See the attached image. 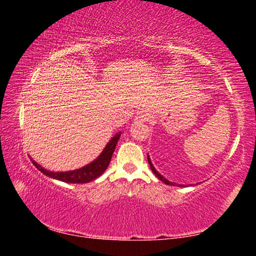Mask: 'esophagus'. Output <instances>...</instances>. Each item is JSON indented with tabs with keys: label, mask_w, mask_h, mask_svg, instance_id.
<instances>
[{
	"label": "esophagus",
	"mask_w": 256,
	"mask_h": 256,
	"mask_svg": "<svg viewBox=\"0 0 256 256\" xmlns=\"http://www.w3.org/2000/svg\"><path fill=\"white\" fill-rule=\"evenodd\" d=\"M150 120V115L146 114V112H140V114H138L136 116V118H134V123H144L146 122V120Z\"/></svg>",
	"instance_id": "esophagus-1"
}]
</instances>
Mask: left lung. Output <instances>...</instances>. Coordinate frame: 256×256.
<instances>
[{
	"mask_svg": "<svg viewBox=\"0 0 256 256\" xmlns=\"http://www.w3.org/2000/svg\"><path fill=\"white\" fill-rule=\"evenodd\" d=\"M148 162H149V164H150V168H151V170L154 172V174L158 177V178L162 180V182H164V184H167V185H177L176 183H172V182H170V180H167L166 178H164V177H162V175L159 174V172L154 170V164H151V162H150V159H149V156H148Z\"/></svg>",
	"mask_w": 256,
	"mask_h": 256,
	"instance_id": "left-lung-1",
	"label": "left lung"
}]
</instances>
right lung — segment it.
<instances>
[{
  "label": "right lung",
  "mask_w": 256,
  "mask_h": 256,
  "mask_svg": "<svg viewBox=\"0 0 256 256\" xmlns=\"http://www.w3.org/2000/svg\"><path fill=\"white\" fill-rule=\"evenodd\" d=\"M120 136V133L116 134V136L112 138L110 142H108L106 148L104 149L102 154L99 156L94 162L80 168V170L64 172H54L44 170V168L40 166L37 162H32V164L36 166V168H38V170H40L42 174L52 177V178L66 182V183H76V184L88 183V182L96 180L97 177L100 176L102 172L107 170L108 164L110 162L112 152H114L116 144H118Z\"/></svg>",
  "instance_id": "obj_1"
}]
</instances>
